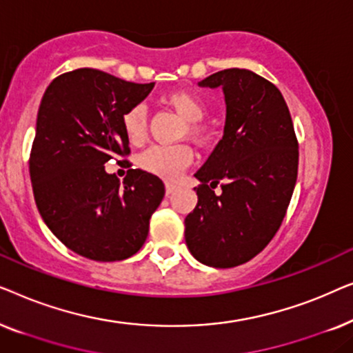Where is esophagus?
I'll use <instances>...</instances> for the list:
<instances>
[{
    "mask_svg": "<svg viewBox=\"0 0 353 353\" xmlns=\"http://www.w3.org/2000/svg\"><path fill=\"white\" fill-rule=\"evenodd\" d=\"M175 190H176V185H172V183H167V185H165V192H167V194H172V192L175 191Z\"/></svg>",
    "mask_w": 353,
    "mask_h": 353,
    "instance_id": "esophagus-1",
    "label": "esophagus"
}]
</instances>
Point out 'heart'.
<instances>
[{"label": "heart", "mask_w": 353, "mask_h": 353, "mask_svg": "<svg viewBox=\"0 0 353 353\" xmlns=\"http://www.w3.org/2000/svg\"><path fill=\"white\" fill-rule=\"evenodd\" d=\"M163 104L175 110L183 120H186V128L183 132L188 137L202 141L207 130L201 120L207 112V105L196 93L185 90H176L162 98ZM125 137L130 143L138 144L146 138L148 114L144 105H134L128 109L122 117ZM192 161V151L186 144H172V146H152L144 151L138 159L139 167L144 172L156 175L163 180H175Z\"/></svg>", "instance_id": "1"}]
</instances>
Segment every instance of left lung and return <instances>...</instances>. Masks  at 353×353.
Instances as JSON below:
<instances>
[{
	"label": "left lung",
	"instance_id": "obj_1",
	"mask_svg": "<svg viewBox=\"0 0 353 353\" xmlns=\"http://www.w3.org/2000/svg\"><path fill=\"white\" fill-rule=\"evenodd\" d=\"M199 86L223 90L226 120L223 138L194 175L201 185L185 239L201 263L231 268L262 252L281 226L297 181L299 143L281 91L263 77L225 69Z\"/></svg>",
	"mask_w": 353,
	"mask_h": 353
}]
</instances>
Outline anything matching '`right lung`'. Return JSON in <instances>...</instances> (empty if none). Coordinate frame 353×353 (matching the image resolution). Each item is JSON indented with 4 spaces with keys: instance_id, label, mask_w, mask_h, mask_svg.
I'll return each instance as SVG.
<instances>
[{
    "instance_id": "add662e5",
    "label": "right lung",
    "mask_w": 353,
    "mask_h": 353,
    "mask_svg": "<svg viewBox=\"0 0 353 353\" xmlns=\"http://www.w3.org/2000/svg\"><path fill=\"white\" fill-rule=\"evenodd\" d=\"M152 88L85 67L56 77L38 109L28 161L38 212L62 244L96 262L137 254L165 194L151 173L132 168L120 183L104 168L130 154L122 117Z\"/></svg>"
}]
</instances>
